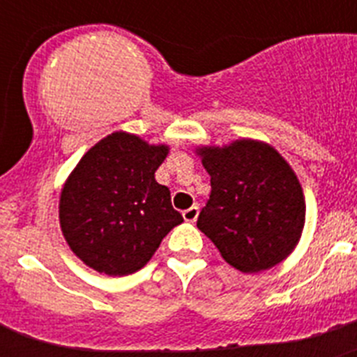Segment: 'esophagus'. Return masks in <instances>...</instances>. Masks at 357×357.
Masks as SVG:
<instances>
[{"mask_svg": "<svg viewBox=\"0 0 357 357\" xmlns=\"http://www.w3.org/2000/svg\"><path fill=\"white\" fill-rule=\"evenodd\" d=\"M198 213H200V211H198V206H191L189 209H185L184 213H182V216H184L185 222L193 223V222H197Z\"/></svg>", "mask_w": 357, "mask_h": 357, "instance_id": "34e87169", "label": "esophagus"}]
</instances>
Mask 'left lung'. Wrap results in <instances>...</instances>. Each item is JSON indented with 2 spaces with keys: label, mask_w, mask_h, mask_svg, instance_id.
I'll use <instances>...</instances> for the list:
<instances>
[{
  "label": "left lung",
  "mask_w": 357,
  "mask_h": 357,
  "mask_svg": "<svg viewBox=\"0 0 357 357\" xmlns=\"http://www.w3.org/2000/svg\"><path fill=\"white\" fill-rule=\"evenodd\" d=\"M211 197L197 227L243 273L270 270L295 250L305 223L301 181L272 144L241 137L197 146Z\"/></svg>",
  "instance_id": "1"
}]
</instances>
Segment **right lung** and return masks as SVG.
<instances>
[{
  "label": "right lung",
  "instance_id": "1",
  "mask_svg": "<svg viewBox=\"0 0 357 357\" xmlns=\"http://www.w3.org/2000/svg\"><path fill=\"white\" fill-rule=\"evenodd\" d=\"M168 144L112 132L85 151L59 200L62 236L78 259L110 277L137 272L181 225L169 189L155 181Z\"/></svg>",
  "mask_w": 357,
  "mask_h": 357
}]
</instances>
